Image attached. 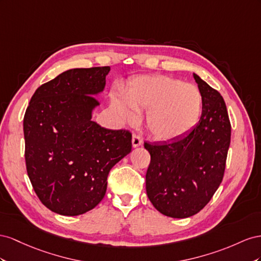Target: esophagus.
Returning a JSON list of instances; mask_svg holds the SVG:
<instances>
[{
  "label": "esophagus",
  "mask_w": 261,
  "mask_h": 261,
  "mask_svg": "<svg viewBox=\"0 0 261 261\" xmlns=\"http://www.w3.org/2000/svg\"><path fill=\"white\" fill-rule=\"evenodd\" d=\"M142 143H143V141H142V139H141L140 136L133 135V137H132V146L133 147H138L140 145H142Z\"/></svg>",
  "instance_id": "34e87169"
}]
</instances>
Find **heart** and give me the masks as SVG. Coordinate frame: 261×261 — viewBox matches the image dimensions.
Returning a JSON list of instances; mask_svg holds the SVG:
<instances>
[{"mask_svg": "<svg viewBox=\"0 0 261 261\" xmlns=\"http://www.w3.org/2000/svg\"><path fill=\"white\" fill-rule=\"evenodd\" d=\"M113 107L121 120L136 119L146 110L144 121L151 135L161 141L180 139L195 128L202 113V96L190 83L167 75L133 79L123 93L113 97Z\"/></svg>", "mask_w": 261, "mask_h": 261, "instance_id": "heart-1", "label": "heart"}]
</instances>
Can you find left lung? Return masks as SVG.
<instances>
[{
  "mask_svg": "<svg viewBox=\"0 0 261 261\" xmlns=\"http://www.w3.org/2000/svg\"><path fill=\"white\" fill-rule=\"evenodd\" d=\"M202 96L198 124L180 139L144 142L151 162L145 175L152 204L166 217L185 219L209 203L224 176L230 143L225 101L217 89L193 74Z\"/></svg>",
  "mask_w": 261,
  "mask_h": 261,
  "instance_id": "left-lung-1",
  "label": "left lung"
}]
</instances>
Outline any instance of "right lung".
I'll list each match as a JSON object with an SVG mask.
<instances>
[{
  "label": "right lung",
  "instance_id": "add662e5",
  "mask_svg": "<svg viewBox=\"0 0 261 261\" xmlns=\"http://www.w3.org/2000/svg\"><path fill=\"white\" fill-rule=\"evenodd\" d=\"M109 66L65 71L36 89L24 116L25 161L43 205L61 215L94 209L106 193L107 177L131 152L128 130L92 120Z\"/></svg>",
  "mask_w": 261,
  "mask_h": 261
}]
</instances>
